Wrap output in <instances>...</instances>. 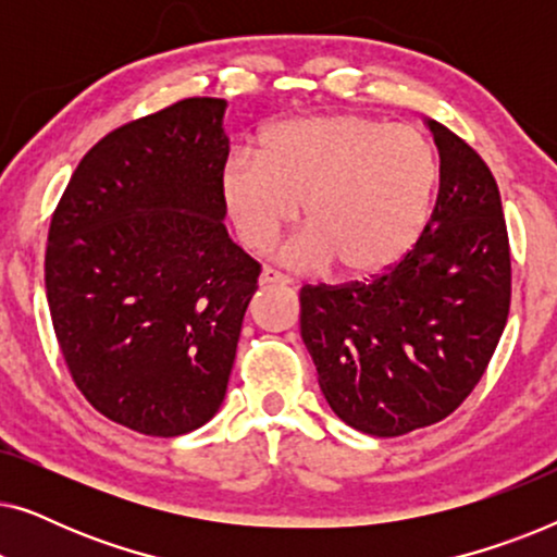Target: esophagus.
Listing matches in <instances>:
<instances>
[{"label":"esophagus","instance_id":"1","mask_svg":"<svg viewBox=\"0 0 557 557\" xmlns=\"http://www.w3.org/2000/svg\"><path fill=\"white\" fill-rule=\"evenodd\" d=\"M258 284L261 286H292V278L284 276V273L273 271V269H263L261 276H258Z\"/></svg>","mask_w":557,"mask_h":557}]
</instances>
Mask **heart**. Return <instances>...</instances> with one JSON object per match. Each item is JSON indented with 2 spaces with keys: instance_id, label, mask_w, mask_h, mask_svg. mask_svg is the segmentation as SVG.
<instances>
[{
  "instance_id": "b5f03b06",
  "label": "heart",
  "mask_w": 557,
  "mask_h": 557,
  "mask_svg": "<svg viewBox=\"0 0 557 557\" xmlns=\"http://www.w3.org/2000/svg\"><path fill=\"white\" fill-rule=\"evenodd\" d=\"M438 185L433 144L410 126L334 113L288 119L250 154L220 166V195L238 238L265 250L304 205L307 231L278 258L299 271L337 261L347 276H377L410 253Z\"/></svg>"
}]
</instances>
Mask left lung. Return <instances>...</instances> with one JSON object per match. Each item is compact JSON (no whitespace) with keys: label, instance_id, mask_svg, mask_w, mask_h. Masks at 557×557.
Instances as JSON below:
<instances>
[{"label":"left lung","instance_id":"1","mask_svg":"<svg viewBox=\"0 0 557 557\" xmlns=\"http://www.w3.org/2000/svg\"><path fill=\"white\" fill-rule=\"evenodd\" d=\"M438 197L410 253L370 284L304 286L301 339L326 403L355 431L403 436L444 421L484 375L512 292L497 182L438 121Z\"/></svg>","mask_w":557,"mask_h":557}]
</instances>
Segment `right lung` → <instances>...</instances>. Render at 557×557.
Instances as JSON below:
<instances>
[{
    "mask_svg": "<svg viewBox=\"0 0 557 557\" xmlns=\"http://www.w3.org/2000/svg\"><path fill=\"white\" fill-rule=\"evenodd\" d=\"M223 98L103 136L50 223L45 288L67 370L98 413L182 436L223 406L258 265L225 227Z\"/></svg>",
    "mask_w": 557,
    "mask_h": 557,
    "instance_id": "add662e5",
    "label": "right lung"
}]
</instances>
